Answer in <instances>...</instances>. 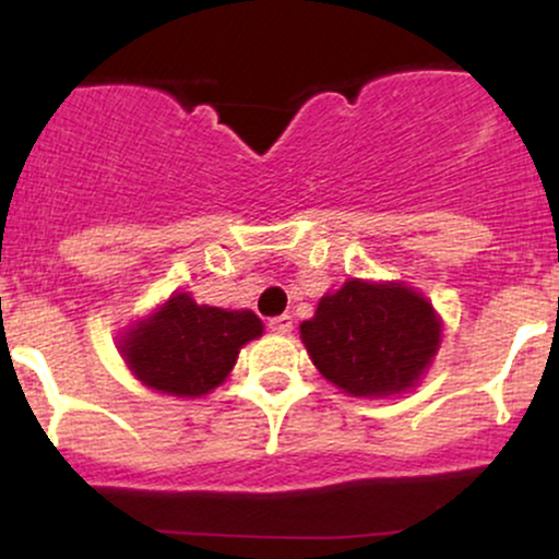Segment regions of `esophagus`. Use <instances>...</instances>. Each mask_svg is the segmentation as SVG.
<instances>
[{"label":"esophagus","mask_w":559,"mask_h":559,"mask_svg":"<svg viewBox=\"0 0 559 559\" xmlns=\"http://www.w3.org/2000/svg\"><path fill=\"white\" fill-rule=\"evenodd\" d=\"M267 329H271L273 333H288L294 329V318L292 316L271 318V320H267Z\"/></svg>","instance_id":"1"}]
</instances>
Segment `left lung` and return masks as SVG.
Listing matches in <instances>:
<instances>
[{
  "instance_id": "8db88e82",
  "label": "left lung",
  "mask_w": 559,
  "mask_h": 559,
  "mask_svg": "<svg viewBox=\"0 0 559 559\" xmlns=\"http://www.w3.org/2000/svg\"><path fill=\"white\" fill-rule=\"evenodd\" d=\"M316 368L355 396L409 389L439 349V318L402 284L346 281L299 325Z\"/></svg>"
}]
</instances>
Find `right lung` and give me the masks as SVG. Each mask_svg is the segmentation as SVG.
Returning <instances> with one entry per match:
<instances>
[{"mask_svg":"<svg viewBox=\"0 0 559 559\" xmlns=\"http://www.w3.org/2000/svg\"><path fill=\"white\" fill-rule=\"evenodd\" d=\"M262 333L249 310L197 305L173 294L146 323L123 338L128 368L150 389L173 396H202L226 381L239 349Z\"/></svg>","mask_w":559,"mask_h":559,"instance_id":"right-lung-1","label":"right lung"}]
</instances>
